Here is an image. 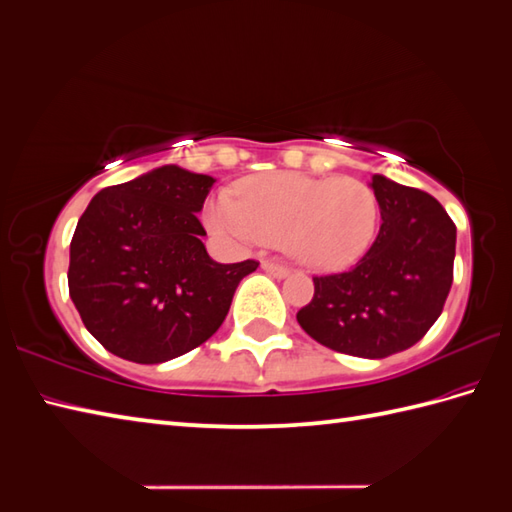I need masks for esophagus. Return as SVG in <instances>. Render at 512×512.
Masks as SVG:
<instances>
[{
	"mask_svg": "<svg viewBox=\"0 0 512 512\" xmlns=\"http://www.w3.org/2000/svg\"><path fill=\"white\" fill-rule=\"evenodd\" d=\"M263 267L267 274H271V276H276V278H285L287 274H289V269L285 267V265H280V263H274V260H263Z\"/></svg>",
	"mask_w": 512,
	"mask_h": 512,
	"instance_id": "esophagus-1",
	"label": "esophagus"
}]
</instances>
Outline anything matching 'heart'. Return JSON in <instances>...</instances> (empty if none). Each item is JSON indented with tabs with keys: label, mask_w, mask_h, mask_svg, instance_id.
Wrapping results in <instances>:
<instances>
[{
	"label": "heart",
	"mask_w": 512,
	"mask_h": 512,
	"mask_svg": "<svg viewBox=\"0 0 512 512\" xmlns=\"http://www.w3.org/2000/svg\"><path fill=\"white\" fill-rule=\"evenodd\" d=\"M203 223L225 243H278L306 269L342 271L370 252L379 203L359 179L280 170L245 179L238 197L212 195Z\"/></svg>",
	"instance_id": "1"
}]
</instances>
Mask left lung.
<instances>
[{
  "mask_svg": "<svg viewBox=\"0 0 512 512\" xmlns=\"http://www.w3.org/2000/svg\"><path fill=\"white\" fill-rule=\"evenodd\" d=\"M381 227L344 274L315 276L298 322L322 346L363 359L407 350L429 331L451 289L456 225L427 192L372 175Z\"/></svg>",
  "mask_w": 512,
  "mask_h": 512,
  "instance_id": "1",
  "label": "left lung"
}]
</instances>
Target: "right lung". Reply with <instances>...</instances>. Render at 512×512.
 Here are the masks:
<instances>
[{"label": "right lung", "instance_id": "add662e5", "mask_svg": "<svg viewBox=\"0 0 512 512\" xmlns=\"http://www.w3.org/2000/svg\"><path fill=\"white\" fill-rule=\"evenodd\" d=\"M214 177L168 164L102 188L78 219L67 285L85 328L116 357L162 363L219 331L256 260L223 265L201 238Z\"/></svg>", "mask_w": 512, "mask_h": 512}]
</instances>
